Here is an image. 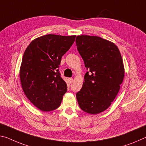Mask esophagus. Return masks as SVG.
I'll return each instance as SVG.
<instances>
[{
  "label": "esophagus",
  "instance_id": "1",
  "mask_svg": "<svg viewBox=\"0 0 146 146\" xmlns=\"http://www.w3.org/2000/svg\"><path fill=\"white\" fill-rule=\"evenodd\" d=\"M69 83H70V84H71V82H73V78H69Z\"/></svg>",
  "mask_w": 146,
  "mask_h": 146
}]
</instances>
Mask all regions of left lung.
Instances as JSON below:
<instances>
[{"label": "left lung", "instance_id": "left-lung-1", "mask_svg": "<svg viewBox=\"0 0 146 146\" xmlns=\"http://www.w3.org/2000/svg\"><path fill=\"white\" fill-rule=\"evenodd\" d=\"M78 52L89 71L76 97L80 108L90 114L105 111L116 97L124 78V66L118 48L98 36H77Z\"/></svg>", "mask_w": 146, "mask_h": 146}]
</instances>
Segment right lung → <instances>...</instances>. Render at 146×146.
<instances>
[{"label":"right lung","instance_id":"1","mask_svg":"<svg viewBox=\"0 0 146 146\" xmlns=\"http://www.w3.org/2000/svg\"><path fill=\"white\" fill-rule=\"evenodd\" d=\"M75 37L47 34L34 40L25 50L20 68L21 83L27 98L38 109L48 112L60 105L67 84L58 68Z\"/></svg>","mask_w":146,"mask_h":146}]
</instances>
